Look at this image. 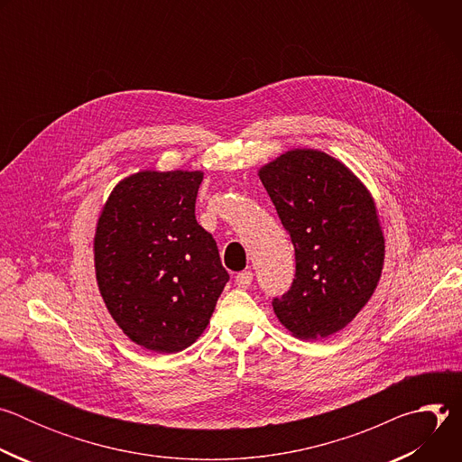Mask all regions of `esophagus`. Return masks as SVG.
<instances>
[{
	"label": "esophagus",
	"mask_w": 462,
	"mask_h": 462,
	"mask_svg": "<svg viewBox=\"0 0 462 462\" xmlns=\"http://www.w3.org/2000/svg\"><path fill=\"white\" fill-rule=\"evenodd\" d=\"M252 280H254L252 271H243V273H239V274L236 276V285H237L239 289H248L250 283H252Z\"/></svg>",
	"instance_id": "34e87169"
}]
</instances>
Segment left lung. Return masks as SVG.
<instances>
[{
    "instance_id": "1",
    "label": "left lung",
    "mask_w": 462,
    "mask_h": 462,
    "mask_svg": "<svg viewBox=\"0 0 462 462\" xmlns=\"http://www.w3.org/2000/svg\"><path fill=\"white\" fill-rule=\"evenodd\" d=\"M289 232L296 274L273 300L278 319L301 340L327 338L369 301L383 265V236L365 186L337 159L294 150L259 170Z\"/></svg>"
}]
</instances>
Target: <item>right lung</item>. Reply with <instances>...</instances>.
<instances>
[{"mask_svg": "<svg viewBox=\"0 0 462 462\" xmlns=\"http://www.w3.org/2000/svg\"><path fill=\"white\" fill-rule=\"evenodd\" d=\"M201 171H141L116 184L98 219L100 294L135 344L177 353L207 328L230 276L195 219Z\"/></svg>", "mask_w": 462, "mask_h": 462, "instance_id": "add662e5", "label": "right lung"}]
</instances>
